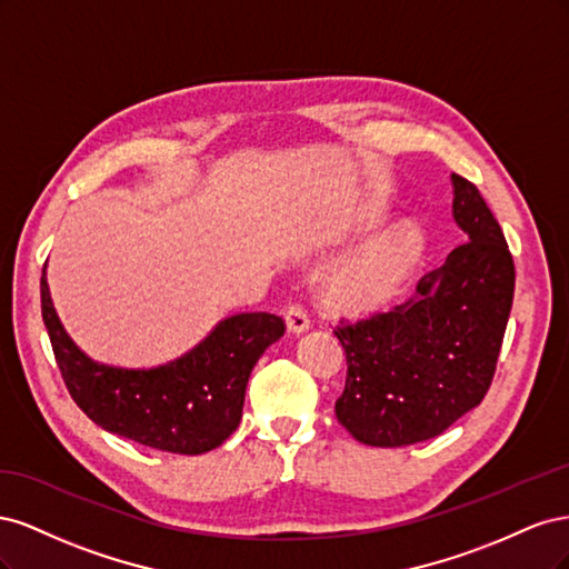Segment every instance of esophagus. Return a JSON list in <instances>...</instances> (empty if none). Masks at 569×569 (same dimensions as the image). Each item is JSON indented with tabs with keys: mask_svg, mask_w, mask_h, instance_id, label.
<instances>
[{
	"mask_svg": "<svg viewBox=\"0 0 569 569\" xmlns=\"http://www.w3.org/2000/svg\"><path fill=\"white\" fill-rule=\"evenodd\" d=\"M284 318L291 332H303L308 325H311V316H308V308L299 301H289L284 306Z\"/></svg>",
	"mask_w": 569,
	"mask_h": 569,
	"instance_id": "obj_1",
	"label": "esophagus"
}]
</instances>
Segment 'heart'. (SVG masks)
I'll list each match as a JSON object with an SVG mask.
<instances>
[{"label":"heart","mask_w":569,"mask_h":569,"mask_svg":"<svg viewBox=\"0 0 569 569\" xmlns=\"http://www.w3.org/2000/svg\"><path fill=\"white\" fill-rule=\"evenodd\" d=\"M422 251V237L403 228L380 239L347 270L339 284L341 297L351 303H372L385 299L403 282Z\"/></svg>","instance_id":"1"}]
</instances>
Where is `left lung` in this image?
Wrapping results in <instances>:
<instances>
[{"label":"left lung","instance_id":"1","mask_svg":"<svg viewBox=\"0 0 569 569\" xmlns=\"http://www.w3.org/2000/svg\"><path fill=\"white\" fill-rule=\"evenodd\" d=\"M453 218L468 234L416 295L335 325L347 351L337 420L360 443L396 449L446 432L485 399L515 291V263L479 189L453 173Z\"/></svg>","mask_w":569,"mask_h":569}]
</instances>
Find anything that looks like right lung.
I'll list each match as a JSON object with an SVG mask.
<instances>
[{"label": "right lung", "mask_w": 569, "mask_h": 569, "mask_svg": "<svg viewBox=\"0 0 569 569\" xmlns=\"http://www.w3.org/2000/svg\"><path fill=\"white\" fill-rule=\"evenodd\" d=\"M42 320L68 393L109 432L149 449L199 456L226 441L242 420L244 391L256 360L287 325L274 313H239L180 360L157 370L97 366L68 339L40 280Z\"/></svg>", "instance_id": "obj_1"}]
</instances>
